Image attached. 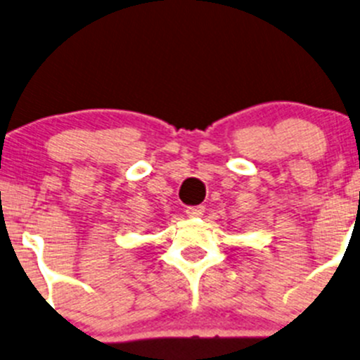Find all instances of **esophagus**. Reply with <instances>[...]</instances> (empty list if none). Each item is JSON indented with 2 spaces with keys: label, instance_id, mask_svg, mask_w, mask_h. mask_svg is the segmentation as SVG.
Instances as JSON below:
<instances>
[{
  "label": "esophagus",
  "instance_id": "obj_1",
  "mask_svg": "<svg viewBox=\"0 0 360 360\" xmlns=\"http://www.w3.org/2000/svg\"><path fill=\"white\" fill-rule=\"evenodd\" d=\"M205 212V207L203 205H195V207H186V214L190 217H200Z\"/></svg>",
  "mask_w": 360,
  "mask_h": 360
}]
</instances>
